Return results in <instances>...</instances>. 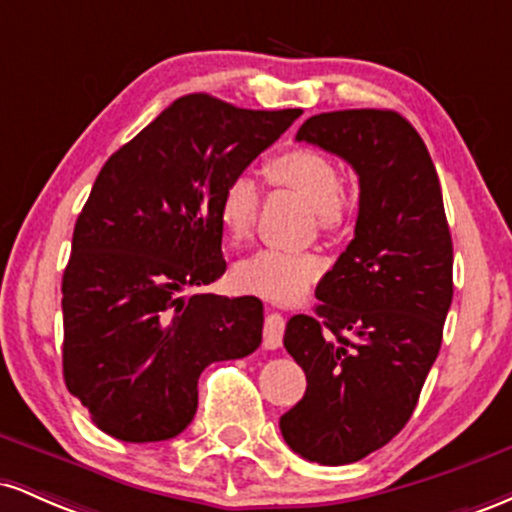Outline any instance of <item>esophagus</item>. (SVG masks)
Masks as SVG:
<instances>
[{
    "label": "esophagus",
    "mask_w": 512,
    "mask_h": 512,
    "mask_svg": "<svg viewBox=\"0 0 512 512\" xmlns=\"http://www.w3.org/2000/svg\"><path fill=\"white\" fill-rule=\"evenodd\" d=\"M284 330H286L284 315L269 313L267 320H264V346H267V349H276V346H281Z\"/></svg>",
    "instance_id": "esophagus-1"
}]
</instances>
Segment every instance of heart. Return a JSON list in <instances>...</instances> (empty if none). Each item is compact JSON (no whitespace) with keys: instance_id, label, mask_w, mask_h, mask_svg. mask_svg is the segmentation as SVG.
Returning <instances> with one entry per match:
<instances>
[{"instance_id":"1","label":"heart","mask_w":512,"mask_h":512,"mask_svg":"<svg viewBox=\"0 0 512 512\" xmlns=\"http://www.w3.org/2000/svg\"><path fill=\"white\" fill-rule=\"evenodd\" d=\"M264 175L276 187L301 195L315 211L317 226L325 233L342 226L346 214L344 185L337 163L317 149H286L264 163ZM260 192L248 175L226 182L219 197V221L231 243H243L255 223ZM322 274V260L313 252H289L264 248L252 252L233 269L238 289L272 298L293 301Z\"/></svg>"}]
</instances>
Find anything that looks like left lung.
<instances>
[{"mask_svg": "<svg viewBox=\"0 0 512 512\" xmlns=\"http://www.w3.org/2000/svg\"><path fill=\"white\" fill-rule=\"evenodd\" d=\"M296 139L344 158L361 195L354 240L317 284L315 315L286 325L308 387L279 428L305 460L351 464L414 414L452 303V238L424 139L395 110L313 115Z\"/></svg>", "mask_w": 512, "mask_h": 512, "instance_id": "obj_1", "label": "left lung"}]
</instances>
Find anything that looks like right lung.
Instances as JSON below:
<instances>
[{"label":"right lung","mask_w":512,"mask_h":512,"mask_svg":"<svg viewBox=\"0 0 512 512\" xmlns=\"http://www.w3.org/2000/svg\"><path fill=\"white\" fill-rule=\"evenodd\" d=\"M301 113L190 93L105 161L62 276V368L108 436L175 438L195 419L202 370L262 344L260 298L182 291L226 272L223 187Z\"/></svg>","instance_id":"1"}]
</instances>
